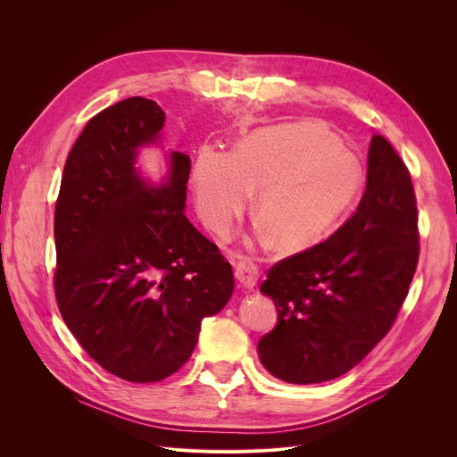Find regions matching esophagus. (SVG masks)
<instances>
[{
	"label": "esophagus",
	"instance_id": "1",
	"mask_svg": "<svg viewBox=\"0 0 457 457\" xmlns=\"http://www.w3.org/2000/svg\"><path fill=\"white\" fill-rule=\"evenodd\" d=\"M234 276H237V280L244 287L252 289V287H255V284L259 280V267L255 265V262H252L250 259L240 261L238 265H237V269H234Z\"/></svg>",
	"mask_w": 457,
	"mask_h": 457
}]
</instances>
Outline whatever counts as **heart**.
<instances>
[{"label": "heart", "instance_id": "heart-1", "mask_svg": "<svg viewBox=\"0 0 457 457\" xmlns=\"http://www.w3.org/2000/svg\"><path fill=\"white\" fill-rule=\"evenodd\" d=\"M361 183L356 158L318 121L257 129L232 154L204 146L192 170L207 227L227 237L259 188L262 228L282 252L307 250L328 238L349 213Z\"/></svg>", "mask_w": 457, "mask_h": 457}]
</instances>
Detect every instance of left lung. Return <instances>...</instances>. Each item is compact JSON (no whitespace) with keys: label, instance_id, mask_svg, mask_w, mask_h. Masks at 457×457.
Segmentation results:
<instances>
[{"label":"left lung","instance_id":"1","mask_svg":"<svg viewBox=\"0 0 457 457\" xmlns=\"http://www.w3.org/2000/svg\"><path fill=\"white\" fill-rule=\"evenodd\" d=\"M418 259L410 171L393 145L373 135L366 190L353 217L326 242L276 262L261 284L278 311L257 345L262 366L297 385L347 373L393 328Z\"/></svg>","mask_w":457,"mask_h":457}]
</instances>
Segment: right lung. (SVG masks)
<instances>
[{"label":"right lung","instance_id":"obj_1","mask_svg":"<svg viewBox=\"0 0 457 457\" xmlns=\"http://www.w3.org/2000/svg\"><path fill=\"white\" fill-rule=\"evenodd\" d=\"M163 110L131 96L93 116L66 158L54 204V297L81 347L133 383L170 378L200 324L234 292L230 262L185 217L190 158L171 152L168 181L133 168L156 143Z\"/></svg>","mask_w":457,"mask_h":457}]
</instances>
